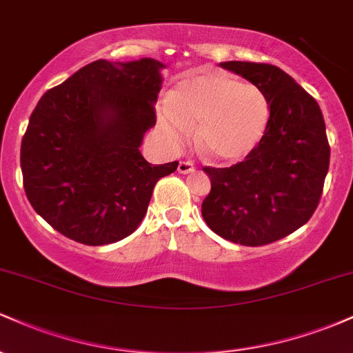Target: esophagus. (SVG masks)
Listing matches in <instances>:
<instances>
[{
  "mask_svg": "<svg viewBox=\"0 0 353 353\" xmlns=\"http://www.w3.org/2000/svg\"><path fill=\"white\" fill-rule=\"evenodd\" d=\"M177 171L181 174H190L196 171V165L190 163V161H181L179 165H177Z\"/></svg>",
  "mask_w": 353,
  "mask_h": 353,
  "instance_id": "34e87169",
  "label": "esophagus"
}]
</instances>
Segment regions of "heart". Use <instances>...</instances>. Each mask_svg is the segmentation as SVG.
Masks as SVG:
<instances>
[{"label": "heart", "mask_w": 353, "mask_h": 353, "mask_svg": "<svg viewBox=\"0 0 353 353\" xmlns=\"http://www.w3.org/2000/svg\"><path fill=\"white\" fill-rule=\"evenodd\" d=\"M270 121L265 92L236 76L209 71L182 79L159 106V128L179 148L197 125L201 152L221 164L249 157L264 139Z\"/></svg>", "instance_id": "1"}]
</instances>
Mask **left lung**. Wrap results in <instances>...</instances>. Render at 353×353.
Returning <instances> with one entry per match:
<instances>
[{
	"label": "left lung",
	"instance_id": "8db88e82",
	"mask_svg": "<svg viewBox=\"0 0 353 353\" xmlns=\"http://www.w3.org/2000/svg\"><path fill=\"white\" fill-rule=\"evenodd\" d=\"M224 70L265 92L270 121L259 148L232 168H204L210 192L202 217L217 236L265 245L302 228L317 209L330 163L317 101L272 64L225 61Z\"/></svg>",
	"mask_w": 353,
	"mask_h": 353
}]
</instances>
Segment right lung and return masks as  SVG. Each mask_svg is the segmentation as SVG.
Wrapping results in <instances>:
<instances>
[{
	"instance_id": "1",
	"label": "right lung",
	"mask_w": 353,
	"mask_h": 353,
	"mask_svg": "<svg viewBox=\"0 0 353 353\" xmlns=\"http://www.w3.org/2000/svg\"><path fill=\"white\" fill-rule=\"evenodd\" d=\"M164 68L152 58L92 61L36 104L21 143L24 192L63 236L86 245L131 236L156 182L177 169L139 151L156 125Z\"/></svg>"
}]
</instances>
